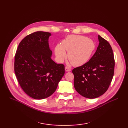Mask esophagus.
<instances>
[{
  "mask_svg": "<svg viewBox=\"0 0 128 128\" xmlns=\"http://www.w3.org/2000/svg\"><path fill=\"white\" fill-rule=\"evenodd\" d=\"M65 70L66 72H70L71 71V70L69 68H68V67H67V66H66L65 68Z\"/></svg>",
  "mask_w": 128,
  "mask_h": 128,
  "instance_id": "1",
  "label": "esophagus"
}]
</instances>
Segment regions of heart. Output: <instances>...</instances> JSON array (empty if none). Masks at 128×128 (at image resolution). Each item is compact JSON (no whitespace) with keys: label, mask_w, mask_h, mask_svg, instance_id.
<instances>
[{"label":"heart","mask_w":128,"mask_h":128,"mask_svg":"<svg viewBox=\"0 0 128 128\" xmlns=\"http://www.w3.org/2000/svg\"><path fill=\"white\" fill-rule=\"evenodd\" d=\"M96 49L93 40L81 35H70L58 44L54 52L59 62H63L67 56L65 51L68 52V58L73 66H80L88 61Z\"/></svg>","instance_id":"obj_1"}]
</instances>
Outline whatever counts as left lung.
<instances>
[{
    "mask_svg": "<svg viewBox=\"0 0 128 128\" xmlns=\"http://www.w3.org/2000/svg\"><path fill=\"white\" fill-rule=\"evenodd\" d=\"M99 44L88 62L72 70L74 87L80 95L95 98L103 95L112 80L115 67L113 52L109 42L98 35Z\"/></svg>",
    "mask_w": 128,
    "mask_h": 128,
    "instance_id": "8db88e82",
    "label": "left lung"
}]
</instances>
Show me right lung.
Returning a JSON list of instances; mask_svg holds the SVG:
<instances>
[{
	"mask_svg": "<svg viewBox=\"0 0 128 128\" xmlns=\"http://www.w3.org/2000/svg\"><path fill=\"white\" fill-rule=\"evenodd\" d=\"M50 36V32L39 31L26 36L15 56L14 72L18 82L27 94L36 100L51 96L65 73L64 65L51 59Z\"/></svg>",
	"mask_w": 128,
	"mask_h": 128,
	"instance_id": "add662e5",
	"label": "right lung"
}]
</instances>
